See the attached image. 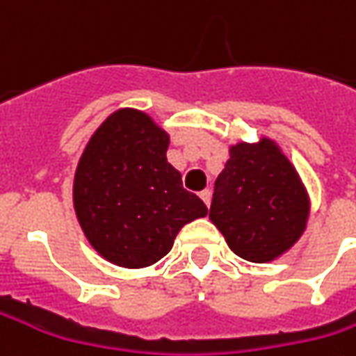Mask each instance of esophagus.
<instances>
[{
  "instance_id": "esophagus-1",
  "label": "esophagus",
  "mask_w": 356,
  "mask_h": 356,
  "mask_svg": "<svg viewBox=\"0 0 356 356\" xmlns=\"http://www.w3.org/2000/svg\"><path fill=\"white\" fill-rule=\"evenodd\" d=\"M200 198L204 200V204H206V206H210V200H212V192H210V190H202V192H200Z\"/></svg>"
}]
</instances>
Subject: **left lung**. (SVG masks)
Instances as JSON below:
<instances>
[{
  "instance_id": "left-lung-1",
  "label": "left lung",
  "mask_w": 356,
  "mask_h": 356,
  "mask_svg": "<svg viewBox=\"0 0 356 356\" xmlns=\"http://www.w3.org/2000/svg\"><path fill=\"white\" fill-rule=\"evenodd\" d=\"M307 213V194L275 144L232 146L210 206L232 252L253 264L275 259L303 234Z\"/></svg>"
}]
</instances>
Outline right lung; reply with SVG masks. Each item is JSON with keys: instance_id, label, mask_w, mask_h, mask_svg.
Instances as JSON below:
<instances>
[{"instance_id": "1", "label": "right lung", "mask_w": 356, "mask_h": 356, "mask_svg": "<svg viewBox=\"0 0 356 356\" xmlns=\"http://www.w3.org/2000/svg\"><path fill=\"white\" fill-rule=\"evenodd\" d=\"M168 134L122 108L92 134L75 174L76 218L90 245L122 267L156 264L180 227L208 213L166 160Z\"/></svg>"}]
</instances>
